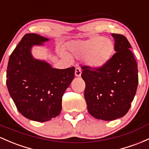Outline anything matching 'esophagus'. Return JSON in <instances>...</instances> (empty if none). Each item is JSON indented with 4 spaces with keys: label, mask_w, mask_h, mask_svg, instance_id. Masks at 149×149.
<instances>
[{
    "label": "esophagus",
    "mask_w": 149,
    "mask_h": 149,
    "mask_svg": "<svg viewBox=\"0 0 149 149\" xmlns=\"http://www.w3.org/2000/svg\"><path fill=\"white\" fill-rule=\"evenodd\" d=\"M75 75H76V76H81V68H78V67H77V68H76V70H75Z\"/></svg>",
    "instance_id": "esophagus-1"
}]
</instances>
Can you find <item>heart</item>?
I'll list each match as a JSON object with an SVG mask.
<instances>
[{"instance_id": "1", "label": "heart", "mask_w": 149, "mask_h": 149, "mask_svg": "<svg viewBox=\"0 0 149 149\" xmlns=\"http://www.w3.org/2000/svg\"><path fill=\"white\" fill-rule=\"evenodd\" d=\"M68 49L71 54L79 58L85 57V61L88 66L97 68L105 64L111 58L114 45L109 39L97 37L86 41L71 42ZM62 56L66 58H70L66 53L62 54Z\"/></svg>"}]
</instances>
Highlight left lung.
Here are the masks:
<instances>
[{
    "label": "left lung",
    "instance_id": "8db88e82",
    "mask_svg": "<svg viewBox=\"0 0 149 149\" xmlns=\"http://www.w3.org/2000/svg\"><path fill=\"white\" fill-rule=\"evenodd\" d=\"M115 53L97 68L83 66L84 96L89 113L97 120L112 121L130 109L139 83L137 63L124 35L112 34Z\"/></svg>",
    "mask_w": 149,
    "mask_h": 149
}]
</instances>
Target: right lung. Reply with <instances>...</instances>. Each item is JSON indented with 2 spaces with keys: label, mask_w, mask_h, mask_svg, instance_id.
Segmentation results:
<instances>
[{
  "label": "right lung",
  "mask_w": 149,
  "mask_h": 149,
  "mask_svg": "<svg viewBox=\"0 0 149 149\" xmlns=\"http://www.w3.org/2000/svg\"><path fill=\"white\" fill-rule=\"evenodd\" d=\"M48 40L37 34H26L11 54L6 72L8 92L17 110L40 122L60 114L63 95L75 75V67L53 68L32 57L31 47Z\"/></svg>",
  "instance_id": "1"
}]
</instances>
